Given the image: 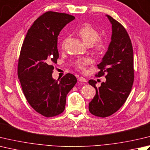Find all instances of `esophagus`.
Returning <instances> with one entry per match:
<instances>
[{
  "label": "esophagus",
  "instance_id": "34e87169",
  "mask_svg": "<svg viewBox=\"0 0 150 150\" xmlns=\"http://www.w3.org/2000/svg\"><path fill=\"white\" fill-rule=\"evenodd\" d=\"M78 79H79V81H81V82H83V83H85V82H86V79H85V78H84V77H79V78H78Z\"/></svg>",
  "mask_w": 150,
  "mask_h": 150
}]
</instances>
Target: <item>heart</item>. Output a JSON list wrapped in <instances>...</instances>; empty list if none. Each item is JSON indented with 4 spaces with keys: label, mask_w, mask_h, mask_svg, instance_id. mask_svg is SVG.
Here are the masks:
<instances>
[{
    "label": "heart",
    "mask_w": 150,
    "mask_h": 150,
    "mask_svg": "<svg viewBox=\"0 0 150 150\" xmlns=\"http://www.w3.org/2000/svg\"><path fill=\"white\" fill-rule=\"evenodd\" d=\"M79 36L81 37L83 42L88 46H91L93 45V49L96 52L101 53L103 52L106 47L105 41L101 38H98L99 36L98 31L95 28H93L90 25H86L83 26L81 29H79L78 32ZM66 42V39H64L62 43V45L64 47V44ZM91 62L90 58H84L83 60H78L76 62V66L79 69L84 70L86 66L88 65Z\"/></svg>",
    "instance_id": "obj_1"
}]
</instances>
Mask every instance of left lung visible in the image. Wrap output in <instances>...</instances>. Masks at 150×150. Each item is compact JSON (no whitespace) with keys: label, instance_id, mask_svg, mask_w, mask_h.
Segmentation results:
<instances>
[{"label":"left lung","instance_id":"8db88e82","mask_svg":"<svg viewBox=\"0 0 150 150\" xmlns=\"http://www.w3.org/2000/svg\"><path fill=\"white\" fill-rule=\"evenodd\" d=\"M112 25L111 42L101 63L100 71L96 75L105 73L106 81L98 88L93 79L88 83L95 88L96 93L89 103V111L96 116H109L124 104L131 92L134 81L133 51L129 36L125 28L112 17L106 15Z\"/></svg>","mask_w":150,"mask_h":150}]
</instances>
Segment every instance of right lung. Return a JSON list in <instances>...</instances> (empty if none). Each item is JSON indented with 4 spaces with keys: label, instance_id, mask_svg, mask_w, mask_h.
<instances>
[{
    "label": "right lung",
    "instance_id": "right-lung-1",
    "mask_svg": "<svg viewBox=\"0 0 150 150\" xmlns=\"http://www.w3.org/2000/svg\"><path fill=\"white\" fill-rule=\"evenodd\" d=\"M74 19L66 13H45L28 29L21 50L17 74L23 93L30 106L45 117L63 112L67 93L77 81L71 73L60 80L52 76V64L59 57L58 36Z\"/></svg>",
    "mask_w": 150,
    "mask_h": 150
}]
</instances>
